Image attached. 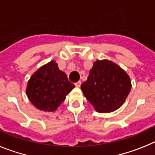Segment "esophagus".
Wrapping results in <instances>:
<instances>
[{
	"instance_id": "esophagus-1",
	"label": "esophagus",
	"mask_w": 155,
	"mask_h": 155,
	"mask_svg": "<svg viewBox=\"0 0 155 155\" xmlns=\"http://www.w3.org/2000/svg\"><path fill=\"white\" fill-rule=\"evenodd\" d=\"M75 85H76V87H79L81 86V81H78L75 83Z\"/></svg>"
}]
</instances>
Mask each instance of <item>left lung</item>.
<instances>
[{
  "label": "left lung",
  "instance_id": "obj_1",
  "mask_svg": "<svg viewBox=\"0 0 155 155\" xmlns=\"http://www.w3.org/2000/svg\"><path fill=\"white\" fill-rule=\"evenodd\" d=\"M131 87L130 76L121 67L109 60H97L81 90L97 112L109 113L123 104Z\"/></svg>",
  "mask_w": 155,
  "mask_h": 155
}]
</instances>
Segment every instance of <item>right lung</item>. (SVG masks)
Here are the masks:
<instances>
[{"instance_id": "obj_1", "label": "right lung", "mask_w": 155, "mask_h": 155, "mask_svg": "<svg viewBox=\"0 0 155 155\" xmlns=\"http://www.w3.org/2000/svg\"><path fill=\"white\" fill-rule=\"evenodd\" d=\"M75 87L68 80L66 74L51 61L37 69L28 81L26 94L37 109L54 111Z\"/></svg>"}]
</instances>
